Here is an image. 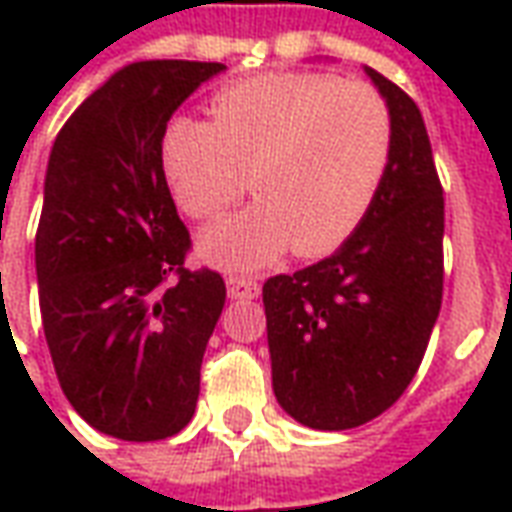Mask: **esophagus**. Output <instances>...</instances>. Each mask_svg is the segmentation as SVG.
Returning <instances> with one entry per match:
<instances>
[{
    "label": "esophagus",
    "instance_id": "34e87169",
    "mask_svg": "<svg viewBox=\"0 0 512 512\" xmlns=\"http://www.w3.org/2000/svg\"><path fill=\"white\" fill-rule=\"evenodd\" d=\"M227 293H230V299H257V293H260V285H257L255 279L249 277H227Z\"/></svg>",
    "mask_w": 512,
    "mask_h": 512
}]
</instances>
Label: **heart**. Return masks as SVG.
<instances>
[{
    "label": "heart",
    "instance_id": "1",
    "mask_svg": "<svg viewBox=\"0 0 512 512\" xmlns=\"http://www.w3.org/2000/svg\"><path fill=\"white\" fill-rule=\"evenodd\" d=\"M392 161V115L365 82L329 73L271 71L222 87L211 123L178 115L158 142L172 200L213 219L246 189L257 202L208 227L200 255L257 268L293 249L323 257L351 238L376 205Z\"/></svg>",
    "mask_w": 512,
    "mask_h": 512
}]
</instances>
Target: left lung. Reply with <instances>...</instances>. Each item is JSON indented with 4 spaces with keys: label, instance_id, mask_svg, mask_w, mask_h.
<instances>
[{
    "label": "left lung",
    "instance_id": "8db88e82",
    "mask_svg": "<svg viewBox=\"0 0 512 512\" xmlns=\"http://www.w3.org/2000/svg\"><path fill=\"white\" fill-rule=\"evenodd\" d=\"M392 115L376 205L332 257L263 285L279 406L315 430L359 428L417 376L444 290V191L417 104L367 68Z\"/></svg>",
    "mask_w": 512,
    "mask_h": 512
}]
</instances>
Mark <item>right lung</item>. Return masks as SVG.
<instances>
[{
    "label": "right lung",
    "mask_w": 512,
    "mask_h": 512,
    "mask_svg": "<svg viewBox=\"0 0 512 512\" xmlns=\"http://www.w3.org/2000/svg\"><path fill=\"white\" fill-rule=\"evenodd\" d=\"M222 62L117 71L54 139L35 235L43 332L79 417L123 441L189 425L224 279L189 271L191 238L161 167L169 117Z\"/></svg>",
    "instance_id": "add662e5"
}]
</instances>
